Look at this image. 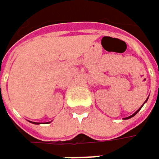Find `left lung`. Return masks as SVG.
<instances>
[{
  "mask_svg": "<svg viewBox=\"0 0 159 159\" xmlns=\"http://www.w3.org/2000/svg\"><path fill=\"white\" fill-rule=\"evenodd\" d=\"M148 98H147V100H146V101H145V103H144V104H143V105H142V106H141V107H140V108H139V109H137V111H136V112H135V113H134V114H133V115H131V116H127V117H125V118H124V119H125V120H126V119H129V118H131V117H133V116H136V115H137V113H138V112H139V110H140V109L142 108V107H143V106H144V105H145V104H146V103H147V101H148Z\"/></svg>",
  "mask_w": 159,
  "mask_h": 159,
  "instance_id": "obj_1",
  "label": "left lung"
}]
</instances>
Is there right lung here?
I'll use <instances>...</instances> for the list:
<instances>
[{
  "mask_svg": "<svg viewBox=\"0 0 159 159\" xmlns=\"http://www.w3.org/2000/svg\"><path fill=\"white\" fill-rule=\"evenodd\" d=\"M30 122H31V123H33V124H35V125H39V124H40V123H36V122H32V121H30ZM49 123H50V122H47V124H49Z\"/></svg>",
  "mask_w": 159,
  "mask_h": 159,
  "instance_id": "1",
  "label": "right lung"
}]
</instances>
